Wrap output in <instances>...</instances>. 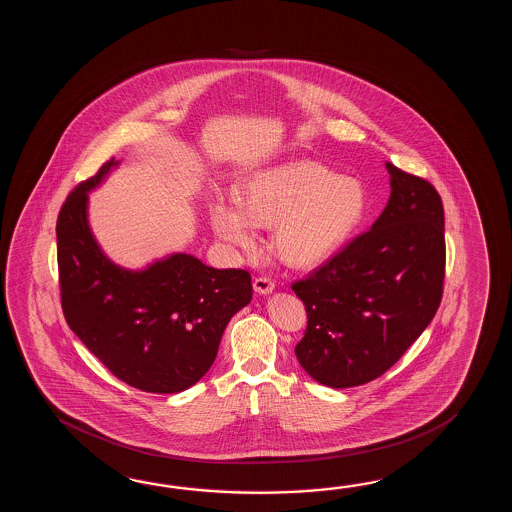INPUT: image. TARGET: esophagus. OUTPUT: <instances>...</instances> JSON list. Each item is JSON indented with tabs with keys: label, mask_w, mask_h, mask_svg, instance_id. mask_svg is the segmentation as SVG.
<instances>
[{
	"label": "esophagus",
	"mask_w": 512,
	"mask_h": 512,
	"mask_svg": "<svg viewBox=\"0 0 512 512\" xmlns=\"http://www.w3.org/2000/svg\"><path fill=\"white\" fill-rule=\"evenodd\" d=\"M252 285H254V291L258 294L271 293L272 289H274V282H272L271 278H267V276L254 278Z\"/></svg>",
	"instance_id": "1"
}]
</instances>
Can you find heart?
Listing matches in <instances>:
<instances>
[{"label":"heart","mask_w":512,"mask_h":512,"mask_svg":"<svg viewBox=\"0 0 512 512\" xmlns=\"http://www.w3.org/2000/svg\"><path fill=\"white\" fill-rule=\"evenodd\" d=\"M368 194L359 179L311 161L283 164L251 175L238 201H218L212 225L219 238L251 251L256 227H274L272 245L282 260L309 267L327 260L359 229Z\"/></svg>","instance_id":"b5f03b06"}]
</instances>
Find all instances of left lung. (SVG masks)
Wrapping results in <instances>:
<instances>
[{
	"mask_svg": "<svg viewBox=\"0 0 512 512\" xmlns=\"http://www.w3.org/2000/svg\"><path fill=\"white\" fill-rule=\"evenodd\" d=\"M386 168L392 196L371 229L291 285L307 313L296 359L331 388L360 386L390 370L443 298L441 196L423 177Z\"/></svg>",
	"mask_w": 512,
	"mask_h": 512,
	"instance_id": "1",
	"label": "left lung"
}]
</instances>
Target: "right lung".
<instances>
[{
	"mask_svg": "<svg viewBox=\"0 0 512 512\" xmlns=\"http://www.w3.org/2000/svg\"><path fill=\"white\" fill-rule=\"evenodd\" d=\"M115 159L71 190L56 219L60 302L86 348L117 379L150 393L183 392L214 364L230 318L251 302V274L174 254L146 271L120 269L87 227V190Z\"/></svg>",
	"mask_w": 512,
	"mask_h": 512,
	"instance_id": "obj_1",
	"label": "right lung"
}]
</instances>
